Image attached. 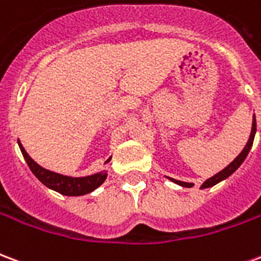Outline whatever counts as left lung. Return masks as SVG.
<instances>
[{
	"label": "left lung",
	"mask_w": 261,
	"mask_h": 261,
	"mask_svg": "<svg viewBox=\"0 0 261 261\" xmlns=\"http://www.w3.org/2000/svg\"><path fill=\"white\" fill-rule=\"evenodd\" d=\"M254 134H256V119H253V127H252V133H250V138H249V141H247L246 147L243 148V151H242L238 156H236V159H233L232 162H230L225 169H222L221 172H218L217 175L213 176V177H210V179H207V180L202 183L201 189H207V187H211L214 186V185H217V183H219L221 180H224V179H226V177H229L233 172H235L239 166L242 165V162L246 159L247 153H249V151H250V148H252L253 145V140H254ZM170 180L175 181V183H177V185H180V186L183 187H192L193 183H186V181H180V180H176V179H172V177H169Z\"/></svg>",
	"instance_id": "1"
}]
</instances>
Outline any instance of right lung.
<instances>
[{
    "label": "right lung",
    "instance_id": "1",
    "mask_svg": "<svg viewBox=\"0 0 261 261\" xmlns=\"http://www.w3.org/2000/svg\"><path fill=\"white\" fill-rule=\"evenodd\" d=\"M18 144H19V148L22 151L23 158H25L26 164L31 168L32 173L36 176L44 186H47L48 189H51L54 192H59L60 194H64V196H84V194L93 192L95 189H97L103 181L106 180V176H108L106 172L85 176V177H69V176L54 173L51 170L44 169L40 165H37L28 155L25 148L22 147V144L19 141H18ZM109 161H110V158L106 162H109Z\"/></svg>",
    "mask_w": 261,
    "mask_h": 261
}]
</instances>
